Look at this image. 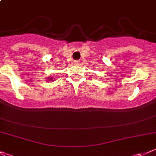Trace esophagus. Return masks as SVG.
Instances as JSON below:
<instances>
[{
	"label": "esophagus",
	"instance_id": "1",
	"mask_svg": "<svg viewBox=\"0 0 156 156\" xmlns=\"http://www.w3.org/2000/svg\"><path fill=\"white\" fill-rule=\"evenodd\" d=\"M74 63L75 65H78L80 63V62H79V60H75V61L74 62Z\"/></svg>",
	"mask_w": 156,
	"mask_h": 156
}]
</instances>
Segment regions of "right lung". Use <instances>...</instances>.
<instances>
[{"label": "right lung", "instance_id": "obj_1", "mask_svg": "<svg viewBox=\"0 0 156 156\" xmlns=\"http://www.w3.org/2000/svg\"><path fill=\"white\" fill-rule=\"evenodd\" d=\"M48 79H49V80H50V81H52V78H51V77H50V78H48Z\"/></svg>", "mask_w": 156, "mask_h": 156}]
</instances>
